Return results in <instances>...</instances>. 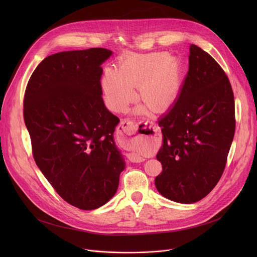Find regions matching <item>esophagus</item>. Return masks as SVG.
<instances>
[{
  "label": "esophagus",
  "mask_w": 257,
  "mask_h": 257,
  "mask_svg": "<svg viewBox=\"0 0 257 257\" xmlns=\"http://www.w3.org/2000/svg\"><path fill=\"white\" fill-rule=\"evenodd\" d=\"M136 132V128H135V125L132 121H130L129 119H124L121 121L120 125L118 126L117 128V135L118 137L120 138L121 142L123 144H129L130 142V139H129V136L135 134ZM130 158H131V161L134 162V163H141L144 161L143 158L135 155V154H130L129 155Z\"/></svg>",
  "instance_id": "obj_1"
}]
</instances>
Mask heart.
<instances>
[{
  "label": "heart",
  "instance_id": "heart-1",
  "mask_svg": "<svg viewBox=\"0 0 257 257\" xmlns=\"http://www.w3.org/2000/svg\"><path fill=\"white\" fill-rule=\"evenodd\" d=\"M106 104L115 112H124L134 99V88H139L141 100L155 111L171 105L181 85V66L167 53L127 54L116 72L106 70L102 77Z\"/></svg>",
  "mask_w": 257,
  "mask_h": 257
}]
</instances>
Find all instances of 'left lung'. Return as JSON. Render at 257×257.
Wrapping results in <instances>:
<instances>
[{
    "label": "left lung",
    "instance_id": "left-lung-1",
    "mask_svg": "<svg viewBox=\"0 0 257 257\" xmlns=\"http://www.w3.org/2000/svg\"><path fill=\"white\" fill-rule=\"evenodd\" d=\"M189 70L175 104L159 121L164 142L157 155L163 171L158 191L173 201L193 203L221 179L235 134V100L218 63L190 46Z\"/></svg>",
    "mask_w": 257,
    "mask_h": 257
}]
</instances>
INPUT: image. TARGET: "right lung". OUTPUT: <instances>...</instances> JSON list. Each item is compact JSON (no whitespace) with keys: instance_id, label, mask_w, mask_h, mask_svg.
I'll return each mask as SVG.
<instances>
[{"instance_id":"right-lung-1","label":"right lung","mask_w":257,"mask_h":257,"mask_svg":"<svg viewBox=\"0 0 257 257\" xmlns=\"http://www.w3.org/2000/svg\"><path fill=\"white\" fill-rule=\"evenodd\" d=\"M111 55L100 48L51 55L33 71L24 93L36 165L65 201L83 210L115 195L125 168L113 136L120 120L101 97L100 65Z\"/></svg>"}]
</instances>
